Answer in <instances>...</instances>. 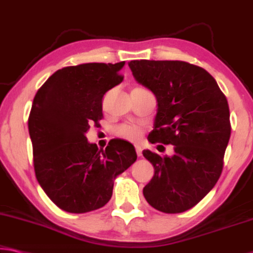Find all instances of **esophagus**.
Wrapping results in <instances>:
<instances>
[{"label": "esophagus", "mask_w": 253, "mask_h": 253, "mask_svg": "<svg viewBox=\"0 0 253 253\" xmlns=\"http://www.w3.org/2000/svg\"><path fill=\"white\" fill-rule=\"evenodd\" d=\"M135 150H136V154H137V156H142V147L141 146L136 145Z\"/></svg>", "instance_id": "esophagus-1"}]
</instances>
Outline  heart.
Returning <instances> with one entry per match:
<instances>
[{
	"label": "heart",
	"instance_id": "b5f03b06",
	"mask_svg": "<svg viewBox=\"0 0 253 253\" xmlns=\"http://www.w3.org/2000/svg\"><path fill=\"white\" fill-rule=\"evenodd\" d=\"M116 135L120 138L127 139L130 142H138L142 138L143 131L141 128L131 124H123L116 128Z\"/></svg>",
	"mask_w": 253,
	"mask_h": 253
}]
</instances>
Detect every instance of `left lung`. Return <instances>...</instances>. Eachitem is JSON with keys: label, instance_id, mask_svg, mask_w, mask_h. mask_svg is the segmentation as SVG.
Segmentation results:
<instances>
[{"label": "left lung", "instance_id": "obj_1", "mask_svg": "<svg viewBox=\"0 0 253 253\" xmlns=\"http://www.w3.org/2000/svg\"><path fill=\"white\" fill-rule=\"evenodd\" d=\"M128 65L158 101L148 141L171 144L174 150L172 156L143 152L155 171L144 197L163 213H182L197 205L222 173L231 136L226 97L213 76L194 64L141 59Z\"/></svg>", "mask_w": 253, "mask_h": 253}]
</instances>
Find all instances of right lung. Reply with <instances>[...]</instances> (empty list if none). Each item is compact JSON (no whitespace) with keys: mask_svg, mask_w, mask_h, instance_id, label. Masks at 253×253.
Listing matches in <instances>:
<instances>
[{"mask_svg":"<svg viewBox=\"0 0 253 253\" xmlns=\"http://www.w3.org/2000/svg\"><path fill=\"white\" fill-rule=\"evenodd\" d=\"M125 62L86 63L56 71L37 91L28 119L36 178L56 206L81 214L109 202L114 181L137 155L112 139L105 150L85 137L103 118L102 99L118 85Z\"/></svg>","mask_w":253,"mask_h":253,"instance_id":"right-lung-1","label":"right lung"}]
</instances>
